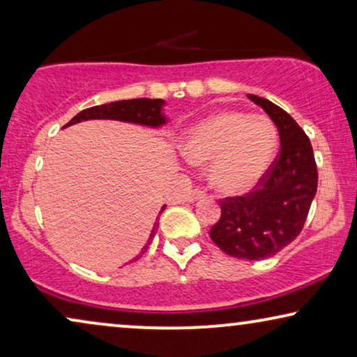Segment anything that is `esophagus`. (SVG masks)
<instances>
[{
    "label": "esophagus",
    "instance_id": "esophagus-1",
    "mask_svg": "<svg viewBox=\"0 0 357 357\" xmlns=\"http://www.w3.org/2000/svg\"><path fill=\"white\" fill-rule=\"evenodd\" d=\"M203 197H204V190H202V188H195L193 192L188 195V202H190V203H195V202H197V199L203 198Z\"/></svg>",
    "mask_w": 357,
    "mask_h": 357
}]
</instances>
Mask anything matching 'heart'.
I'll return each instance as SVG.
<instances>
[{
	"label": "heart",
	"mask_w": 357,
	"mask_h": 357,
	"mask_svg": "<svg viewBox=\"0 0 357 357\" xmlns=\"http://www.w3.org/2000/svg\"><path fill=\"white\" fill-rule=\"evenodd\" d=\"M278 133L266 116L222 110L188 130L182 154L195 167H208L209 182L227 195L247 193L275 159Z\"/></svg>",
	"instance_id": "b5f03b06"
}]
</instances>
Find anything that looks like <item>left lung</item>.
Masks as SVG:
<instances>
[{"instance_id": "left-lung-1", "label": "left lung", "mask_w": 357, "mask_h": 357, "mask_svg": "<svg viewBox=\"0 0 357 357\" xmlns=\"http://www.w3.org/2000/svg\"><path fill=\"white\" fill-rule=\"evenodd\" d=\"M266 112L280 133L281 151L260 187L243 197L221 202V219L209 231L227 255L266 260L299 236L317 193L314 151L292 116L263 97L248 94Z\"/></svg>"}]
</instances>
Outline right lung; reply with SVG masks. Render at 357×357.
<instances>
[{
    "label": "right lung",
    "mask_w": 357,
    "mask_h": 357,
    "mask_svg": "<svg viewBox=\"0 0 357 357\" xmlns=\"http://www.w3.org/2000/svg\"><path fill=\"white\" fill-rule=\"evenodd\" d=\"M164 105H165V100L162 99H131V100L110 102V104L96 105V107H91V109L79 112L76 116H73L70 123L65 125V128L66 126L79 123V121H86V120H119V121H126V123L149 126V128H159V126H162L169 121V119L162 112ZM164 209H165V204L162 206V209H160V213H162ZM158 227L159 224L155 222L153 231H151L148 243L141 248L139 255H136L131 261L138 260V258L148 250V245L151 243V241H153Z\"/></svg>",
    "instance_id": "right-lung-1"
}]
</instances>
